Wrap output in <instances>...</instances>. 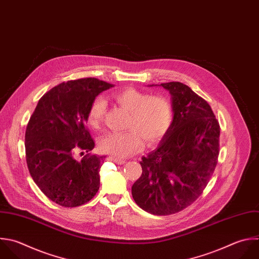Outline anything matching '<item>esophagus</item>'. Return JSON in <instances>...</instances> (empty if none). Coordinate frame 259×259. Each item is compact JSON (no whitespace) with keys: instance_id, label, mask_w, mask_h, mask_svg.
Returning <instances> with one entry per match:
<instances>
[{"instance_id":"1","label":"esophagus","mask_w":259,"mask_h":259,"mask_svg":"<svg viewBox=\"0 0 259 259\" xmlns=\"http://www.w3.org/2000/svg\"><path fill=\"white\" fill-rule=\"evenodd\" d=\"M108 160H109V161H112V162H114V163H116V164H120V165L125 163V161H124V160L118 159V158H116V157H113V156H109V157H108Z\"/></svg>"}]
</instances>
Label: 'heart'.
<instances>
[{"instance_id": "1", "label": "heart", "mask_w": 259, "mask_h": 259, "mask_svg": "<svg viewBox=\"0 0 259 259\" xmlns=\"http://www.w3.org/2000/svg\"><path fill=\"white\" fill-rule=\"evenodd\" d=\"M112 98L131 113L125 133H108L99 142L100 150L116 158L128 157L142 149L143 140L149 146L158 143L169 131L174 109L171 101L164 95L127 88L119 90ZM106 110V103L101 97L95 98L88 110L87 121L93 128H98Z\"/></svg>"}]
</instances>
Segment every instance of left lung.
<instances>
[{
	"label": "left lung",
	"mask_w": 259,
	"mask_h": 259,
	"mask_svg": "<svg viewBox=\"0 0 259 259\" xmlns=\"http://www.w3.org/2000/svg\"><path fill=\"white\" fill-rule=\"evenodd\" d=\"M158 86L169 91L174 118L158 147L142 158L132 194L144 210L167 215L190 205L208 183L218 163L220 124L208 103L188 86Z\"/></svg>",
	"instance_id": "obj_1"
}]
</instances>
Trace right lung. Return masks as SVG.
I'll return each instance as SVG.
<instances>
[{
	"label": "right lung",
	"mask_w": 259,
	"mask_h": 259,
	"mask_svg": "<svg viewBox=\"0 0 259 259\" xmlns=\"http://www.w3.org/2000/svg\"><path fill=\"white\" fill-rule=\"evenodd\" d=\"M113 85L96 78L61 83L38 101L25 133L26 162L39 189L54 202L74 207L93 198L105 156L75 154L95 147L85 127L92 101Z\"/></svg>",
	"instance_id": "right-lung-1"
}]
</instances>
